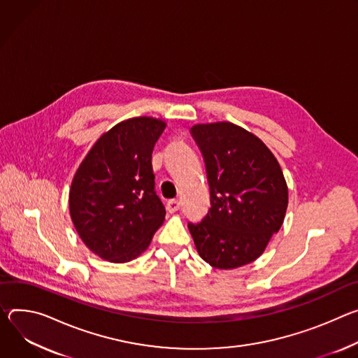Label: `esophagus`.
Here are the masks:
<instances>
[{"mask_svg":"<svg viewBox=\"0 0 358 358\" xmlns=\"http://www.w3.org/2000/svg\"><path fill=\"white\" fill-rule=\"evenodd\" d=\"M179 208H180V203H179L176 199H172V201H169V202L166 203V210H168L169 213L178 212Z\"/></svg>","mask_w":358,"mask_h":358,"instance_id":"esophagus-1","label":"esophagus"}]
</instances>
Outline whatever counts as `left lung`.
I'll return each mask as SVG.
<instances>
[{"mask_svg":"<svg viewBox=\"0 0 358 358\" xmlns=\"http://www.w3.org/2000/svg\"><path fill=\"white\" fill-rule=\"evenodd\" d=\"M210 187V209L187 223L197 253L216 268L252 263L283 224L289 192L268 148L230 122L194 125Z\"/></svg>","mask_w":358,"mask_h":358,"instance_id":"8db88e82","label":"left lung"}]
</instances>
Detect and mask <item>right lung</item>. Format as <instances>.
<instances>
[{
  "label": "right lung",
  "instance_id": "right-lung-1",
  "mask_svg": "<svg viewBox=\"0 0 358 358\" xmlns=\"http://www.w3.org/2000/svg\"><path fill=\"white\" fill-rule=\"evenodd\" d=\"M165 128V122L148 116L115 125L73 176L71 219L83 242L105 260L138 257L165 220L152 169V152Z\"/></svg>",
  "mask_w": 358,
  "mask_h": 358
}]
</instances>
